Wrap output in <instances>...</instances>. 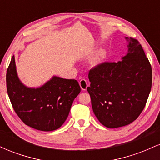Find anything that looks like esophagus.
<instances>
[{"label":"esophagus","mask_w":160,"mask_h":160,"mask_svg":"<svg viewBox=\"0 0 160 160\" xmlns=\"http://www.w3.org/2000/svg\"><path fill=\"white\" fill-rule=\"evenodd\" d=\"M79 84H80V87H81L82 90H86V88L88 87V85H89L87 80L86 79H81L80 80V82H79Z\"/></svg>","instance_id":"34e87169"}]
</instances>
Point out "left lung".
Segmentation results:
<instances>
[{
  "label": "left lung",
  "instance_id": "obj_1",
  "mask_svg": "<svg viewBox=\"0 0 160 160\" xmlns=\"http://www.w3.org/2000/svg\"><path fill=\"white\" fill-rule=\"evenodd\" d=\"M128 53L118 62H104L89 73L92 107L99 122L114 128L135 120L146 105L152 86V68L135 38H126Z\"/></svg>",
  "mask_w": 160,
  "mask_h": 160
}]
</instances>
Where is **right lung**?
I'll return each mask as SVG.
<instances>
[{"label": "right lung", "instance_id": "1", "mask_svg": "<svg viewBox=\"0 0 160 160\" xmlns=\"http://www.w3.org/2000/svg\"><path fill=\"white\" fill-rule=\"evenodd\" d=\"M7 89L14 111L27 126L49 132L61 127L74 99L80 92L76 80L53 77L40 88L24 86L16 74L14 56L6 75Z\"/></svg>", "mask_w": 160, "mask_h": 160}]
</instances>
